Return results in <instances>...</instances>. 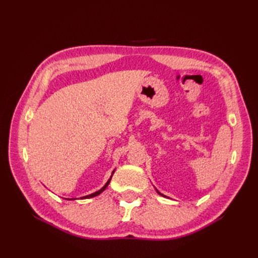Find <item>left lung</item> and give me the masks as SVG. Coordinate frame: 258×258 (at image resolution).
<instances>
[{"instance_id": "obj_1", "label": "left lung", "mask_w": 258, "mask_h": 258, "mask_svg": "<svg viewBox=\"0 0 258 258\" xmlns=\"http://www.w3.org/2000/svg\"><path fill=\"white\" fill-rule=\"evenodd\" d=\"M157 192H158V194H159V195H161V196H163V197H166V196H165V195H162V194H160V192H159V191H158V190H157Z\"/></svg>"}]
</instances>
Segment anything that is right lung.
<instances>
[{
  "instance_id": "obj_1",
  "label": "right lung",
  "mask_w": 258,
  "mask_h": 258,
  "mask_svg": "<svg viewBox=\"0 0 258 258\" xmlns=\"http://www.w3.org/2000/svg\"><path fill=\"white\" fill-rule=\"evenodd\" d=\"M113 174H114V171H113V172H112V175H111V177L110 178H108V181L106 182V184L102 187V188H101L100 190H98V191H96V192H93V194H90V195H88V196H85V197H81L80 199H88V198H92V197H96V196H98V195H100L101 192H102L105 188H106V187H107V185L108 184H110V182H111V178H112V176H113ZM68 200H73V199H68Z\"/></svg>"
}]
</instances>
